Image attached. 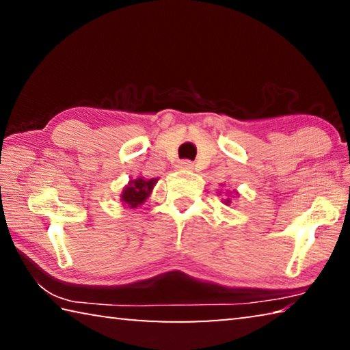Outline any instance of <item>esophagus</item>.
Instances as JSON below:
<instances>
[{"label":"esophagus","instance_id":"34e87169","mask_svg":"<svg viewBox=\"0 0 350 350\" xmlns=\"http://www.w3.org/2000/svg\"><path fill=\"white\" fill-rule=\"evenodd\" d=\"M194 163L191 161H180L179 163H177V170H182V171H189L193 170Z\"/></svg>","mask_w":350,"mask_h":350}]
</instances>
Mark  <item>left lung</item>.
<instances>
[{
  "instance_id": "1",
  "label": "left lung",
  "mask_w": 350,
  "mask_h": 350,
  "mask_svg": "<svg viewBox=\"0 0 350 350\" xmlns=\"http://www.w3.org/2000/svg\"><path fill=\"white\" fill-rule=\"evenodd\" d=\"M224 204H230V199H225V202Z\"/></svg>"
}]
</instances>
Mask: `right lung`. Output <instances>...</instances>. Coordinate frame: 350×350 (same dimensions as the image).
I'll use <instances>...</instances> for the list:
<instances>
[{
	"label": "right lung",
	"instance_id": "add662e5",
	"mask_svg": "<svg viewBox=\"0 0 350 350\" xmlns=\"http://www.w3.org/2000/svg\"><path fill=\"white\" fill-rule=\"evenodd\" d=\"M157 183V179H144V177H139V179L129 180L125 189L122 191V202L123 205H128L129 208H135L145 202V200L150 198L154 185Z\"/></svg>",
	"mask_w": 350,
	"mask_h": 350
}]
</instances>
